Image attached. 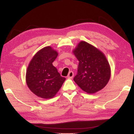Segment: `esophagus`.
I'll use <instances>...</instances> for the list:
<instances>
[{
    "mask_svg": "<svg viewBox=\"0 0 134 134\" xmlns=\"http://www.w3.org/2000/svg\"><path fill=\"white\" fill-rule=\"evenodd\" d=\"M73 76H74V72H72V71H70L69 72L68 75L67 77L68 78H69V79H71V78H73Z\"/></svg>",
    "mask_w": 134,
    "mask_h": 134,
    "instance_id": "obj_1",
    "label": "esophagus"
}]
</instances>
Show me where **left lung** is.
<instances>
[{
  "label": "left lung",
  "instance_id": "1",
  "mask_svg": "<svg viewBox=\"0 0 134 134\" xmlns=\"http://www.w3.org/2000/svg\"><path fill=\"white\" fill-rule=\"evenodd\" d=\"M79 60L74 81L88 93L102 90L111 78V67L102 52L88 42L81 41L73 50Z\"/></svg>",
  "mask_w": 134,
  "mask_h": 134
}]
</instances>
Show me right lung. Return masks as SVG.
Returning <instances> with one entry per match:
<instances>
[{"mask_svg":"<svg viewBox=\"0 0 134 134\" xmlns=\"http://www.w3.org/2000/svg\"><path fill=\"white\" fill-rule=\"evenodd\" d=\"M58 55L51 46H46L35 54L30 61L26 82L32 92L43 99L55 97L66 78L61 76L52 63Z\"/></svg>","mask_w":134,"mask_h":134,"instance_id":"1","label":"right lung"}]
</instances>
